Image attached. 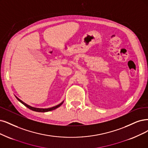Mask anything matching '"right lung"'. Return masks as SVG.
Segmentation results:
<instances>
[{
  "instance_id": "add662e5",
  "label": "right lung",
  "mask_w": 148,
  "mask_h": 148,
  "mask_svg": "<svg viewBox=\"0 0 148 148\" xmlns=\"http://www.w3.org/2000/svg\"><path fill=\"white\" fill-rule=\"evenodd\" d=\"M14 96H15V95H14ZM15 97H16V99H17L21 103H23V105H24L25 107H27V108H29V109H30V110H33V111L38 112H47L53 110H55V109H56V108H57L58 107H59L60 106H61L63 104V102H64V101H63V102H62L61 103H59L58 105H57V106H54V107H52L47 108H36V107H32V106H29V105H28V104H27L26 103L24 102L23 101H21V100L20 99H19V98H18L17 96H15Z\"/></svg>"
}]
</instances>
